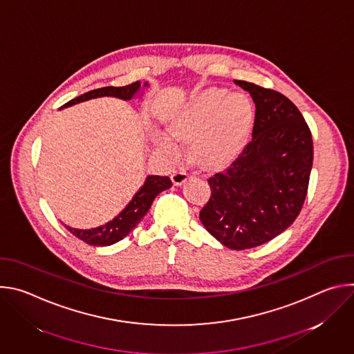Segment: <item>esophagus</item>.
<instances>
[{
  "instance_id": "esophagus-1",
  "label": "esophagus",
  "mask_w": 354,
  "mask_h": 354,
  "mask_svg": "<svg viewBox=\"0 0 354 354\" xmlns=\"http://www.w3.org/2000/svg\"><path fill=\"white\" fill-rule=\"evenodd\" d=\"M171 178H172L174 185L179 186V185H182V183L189 178V174L186 172V169H178V171H175V172L172 174Z\"/></svg>"
}]
</instances>
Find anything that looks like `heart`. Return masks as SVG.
<instances>
[{
  "instance_id": "b5f03b06",
  "label": "heart",
  "mask_w": 354,
  "mask_h": 354,
  "mask_svg": "<svg viewBox=\"0 0 354 354\" xmlns=\"http://www.w3.org/2000/svg\"><path fill=\"white\" fill-rule=\"evenodd\" d=\"M252 120L254 105L246 95L210 88L174 113L169 129L179 141L193 140V154L201 165L217 168L238 153ZM158 142L168 157L176 160L182 156L180 145L169 134L161 133Z\"/></svg>"
}]
</instances>
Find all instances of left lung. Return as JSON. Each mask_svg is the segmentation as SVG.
<instances>
[{
	"mask_svg": "<svg viewBox=\"0 0 354 354\" xmlns=\"http://www.w3.org/2000/svg\"><path fill=\"white\" fill-rule=\"evenodd\" d=\"M255 102V122L242 153L207 182L212 196L200 221L224 246L255 248L286 231L298 217L314 160L313 136L283 93L234 81Z\"/></svg>",
	"mask_w": 354,
	"mask_h": 354,
	"instance_id": "left-lung-1",
	"label": "left lung"
}]
</instances>
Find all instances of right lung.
Masks as SVG:
<instances>
[{
    "label": "right lung",
    "mask_w": 354,
    "mask_h": 354,
    "mask_svg": "<svg viewBox=\"0 0 354 354\" xmlns=\"http://www.w3.org/2000/svg\"><path fill=\"white\" fill-rule=\"evenodd\" d=\"M140 81H136L130 85L126 86H104V88H97L93 91H89L84 95H80L74 99H71L70 102L63 105L62 108H67L80 102H84V100L93 99V97H100V96H115L119 99L129 100L131 99L140 89ZM144 86H148L145 82ZM172 186V182L168 176H158V175H149L141 189L134 194L130 203L126 206V209L116 216L112 221L106 223L105 225H100L96 228L91 230H78L73 227H67V230L75 235L78 239L93 245V246H109L120 239H123L126 235L131 232V230L141 221V218L147 214L149 210L151 205H153L154 198L164 190L169 189Z\"/></svg>",
    "instance_id": "1"
}]
</instances>
